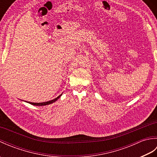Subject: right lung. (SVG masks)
Instances as JSON below:
<instances>
[{
  "label": "right lung",
  "instance_id": "obj_1",
  "mask_svg": "<svg viewBox=\"0 0 157 157\" xmlns=\"http://www.w3.org/2000/svg\"><path fill=\"white\" fill-rule=\"evenodd\" d=\"M62 94L59 95L58 97H56V98L52 100V101H47V102H39V103H35V102H29V104L33 105H36V106H44V105H50L51 104V103H53L54 102H55L56 101H57V100L60 98V96H61Z\"/></svg>",
  "mask_w": 157,
  "mask_h": 157
}]
</instances>
